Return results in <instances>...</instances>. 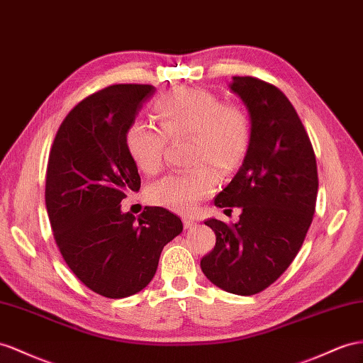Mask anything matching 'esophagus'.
Instances as JSON below:
<instances>
[{
  "instance_id": "obj_1",
  "label": "esophagus",
  "mask_w": 363,
  "mask_h": 363,
  "mask_svg": "<svg viewBox=\"0 0 363 363\" xmlns=\"http://www.w3.org/2000/svg\"><path fill=\"white\" fill-rule=\"evenodd\" d=\"M182 222H184V227H185V228L196 227V220H194V219L190 218V216H184V218H182Z\"/></svg>"
}]
</instances>
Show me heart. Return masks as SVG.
Masks as SVG:
<instances>
[{
  "label": "heart",
  "instance_id": "obj_1",
  "mask_svg": "<svg viewBox=\"0 0 363 363\" xmlns=\"http://www.w3.org/2000/svg\"><path fill=\"white\" fill-rule=\"evenodd\" d=\"M160 128L143 121L130 123L124 143L139 170H161L167 144L190 138V161L196 169L164 176L147 190L152 206L190 213L218 187V176L230 174L242 164L252 144V121L247 111L224 102L203 89L178 87L153 102Z\"/></svg>",
  "mask_w": 363,
  "mask_h": 363
}]
</instances>
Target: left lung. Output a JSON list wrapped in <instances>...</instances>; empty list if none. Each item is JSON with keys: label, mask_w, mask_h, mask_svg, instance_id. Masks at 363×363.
<instances>
[{"label": "left lung", "mask_w": 363, "mask_h": 363, "mask_svg": "<svg viewBox=\"0 0 363 363\" xmlns=\"http://www.w3.org/2000/svg\"><path fill=\"white\" fill-rule=\"evenodd\" d=\"M230 89L250 111L252 144L215 206L242 213L236 224L206 222L216 245L201 268L222 290L252 296L276 282L299 253L315 210L318 165L308 133L281 90L255 77H233Z\"/></svg>", "instance_id": "1"}]
</instances>
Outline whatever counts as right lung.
Returning a JSON list of instances; mask_svg holds the SVG:
<instances>
[{
    "label": "right lung",
    "mask_w": 363,
    "mask_h": 363,
    "mask_svg": "<svg viewBox=\"0 0 363 363\" xmlns=\"http://www.w3.org/2000/svg\"><path fill=\"white\" fill-rule=\"evenodd\" d=\"M148 84H115L82 99L61 123L45 172V207L55 242L67 267L91 291L121 299L153 279L164 245L182 231L162 207L135 218L121 211L141 178L124 135Z\"/></svg>",
    "instance_id": "1"
}]
</instances>
